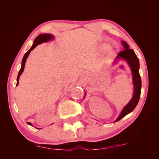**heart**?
<instances>
[{
	"label": "heart",
	"instance_id": "heart-1",
	"mask_svg": "<svg viewBox=\"0 0 159 159\" xmlns=\"http://www.w3.org/2000/svg\"><path fill=\"white\" fill-rule=\"evenodd\" d=\"M109 48V46H107V45H105V46H103V50H107Z\"/></svg>",
	"mask_w": 159,
	"mask_h": 159
}]
</instances>
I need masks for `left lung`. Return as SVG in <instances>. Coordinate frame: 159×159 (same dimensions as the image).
Returning <instances> with one entry per match:
<instances>
[{
  "instance_id": "1",
  "label": "left lung",
  "mask_w": 159,
  "mask_h": 159,
  "mask_svg": "<svg viewBox=\"0 0 159 159\" xmlns=\"http://www.w3.org/2000/svg\"><path fill=\"white\" fill-rule=\"evenodd\" d=\"M122 44L123 45L125 50L120 52L116 58L124 59L129 64L130 68L131 69L134 85V94L131 100L130 101L129 103L124 107L121 114H120L119 117L115 120V122L119 121L120 119H121L123 117L125 116V115L133 111L134 109L136 107L139 101V98H140L141 90V79L139 71V61L138 57L135 54V53H134V50L129 48V45L125 42L123 41Z\"/></svg>"
}]
</instances>
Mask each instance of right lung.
<instances>
[{"label":"right lung","mask_w":159,"mask_h":159,"mask_svg":"<svg viewBox=\"0 0 159 159\" xmlns=\"http://www.w3.org/2000/svg\"><path fill=\"white\" fill-rule=\"evenodd\" d=\"M52 38H53L52 35L48 34H40L39 36H38L36 38V39L34 40V44H33L32 46L30 48V49L26 53V54H25V56H24V57H23V59H22V66H21V68H20V71H19L18 76H17L16 85H18L19 78H20V75L22 74V73L23 71H24V68H25L26 59H27L28 56H29L30 53V51H32L34 48H35L36 46L37 45L41 44V43H42V42H46L49 41L50 40L52 39ZM27 123H28V125H31V123H30L28 122Z\"/></svg>","instance_id":"right-lung-1"}]
</instances>
